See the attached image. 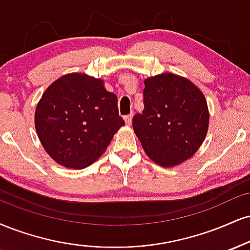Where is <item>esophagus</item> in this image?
Returning a JSON list of instances; mask_svg holds the SVG:
<instances>
[{
    "label": "esophagus",
    "instance_id": "esophagus-1",
    "mask_svg": "<svg viewBox=\"0 0 250 250\" xmlns=\"http://www.w3.org/2000/svg\"><path fill=\"white\" fill-rule=\"evenodd\" d=\"M131 120H133V114H128V115L125 116V121L127 125H131Z\"/></svg>",
    "mask_w": 250,
    "mask_h": 250
}]
</instances>
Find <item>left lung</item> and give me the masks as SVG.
Instances as JSON below:
<instances>
[{
	"label": "left lung",
	"mask_w": 250,
	"mask_h": 250,
	"mask_svg": "<svg viewBox=\"0 0 250 250\" xmlns=\"http://www.w3.org/2000/svg\"><path fill=\"white\" fill-rule=\"evenodd\" d=\"M142 113L133 128L146 155L162 167H173L199 149L208 128L205 96L190 80L171 73L144 81Z\"/></svg>",
	"instance_id": "8db88e82"
}]
</instances>
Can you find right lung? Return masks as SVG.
Instances as JSON below:
<instances>
[{
    "label": "right lung",
    "instance_id": "right-lung-1",
    "mask_svg": "<svg viewBox=\"0 0 250 250\" xmlns=\"http://www.w3.org/2000/svg\"><path fill=\"white\" fill-rule=\"evenodd\" d=\"M44 149L57 163L83 169L104 154L114 134L125 125L117 96L104 81L72 73L44 92L35 114Z\"/></svg>",
    "mask_w": 250,
    "mask_h": 250
}]
</instances>
